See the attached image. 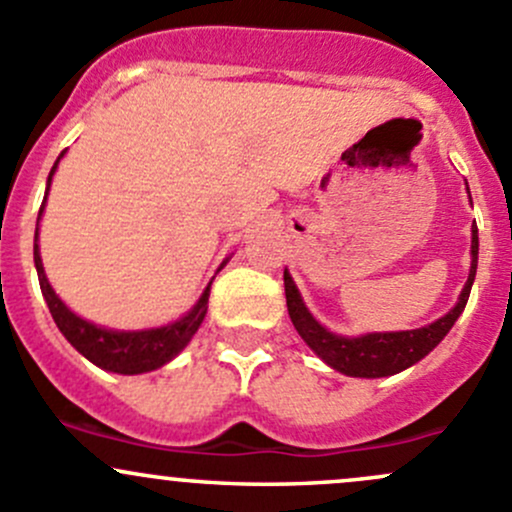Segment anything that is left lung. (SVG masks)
<instances>
[{"instance_id":"8db88e82","label":"left lung","mask_w":512,"mask_h":512,"mask_svg":"<svg viewBox=\"0 0 512 512\" xmlns=\"http://www.w3.org/2000/svg\"><path fill=\"white\" fill-rule=\"evenodd\" d=\"M471 271H468V281L463 286L461 298L453 305L444 318H439L436 323L426 325L419 330H402V333H367L360 337H340L330 330H325L318 320L310 315V310L305 308L303 298H300L298 288H295L291 273L283 271V286H286V303H288V315H291L295 330L298 335L308 342L310 350L320 357V360L328 362L330 367L337 372L347 374V377H389V374H397L407 367H412L414 362L424 360L446 333L453 328V323L458 320V315L463 313L468 303V295H471L473 278H476V266H478V229L473 226V239H471Z\"/></svg>"}]
</instances>
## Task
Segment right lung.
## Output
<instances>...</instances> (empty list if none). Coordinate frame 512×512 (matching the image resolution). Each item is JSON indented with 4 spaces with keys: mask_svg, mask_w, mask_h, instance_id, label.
Masks as SVG:
<instances>
[{
    "mask_svg": "<svg viewBox=\"0 0 512 512\" xmlns=\"http://www.w3.org/2000/svg\"><path fill=\"white\" fill-rule=\"evenodd\" d=\"M63 157V152H61ZM59 157V160H61ZM59 160L54 162L49 172V187H51V177H54L56 167H59ZM49 187H46V194H49ZM46 204V197H44ZM44 204L39 209V219L44 214ZM39 226H36V236H34V263H36V273H39V286L41 293H44L46 305H49L51 315H54V323L59 325V330L81 352L86 360H91L93 365H98L100 370L108 372H118V374H140V372H152L157 367L167 365L172 357L179 355L184 350L192 335L197 333L199 325H202L204 315H207V305H209V283L204 288L202 298L197 300L192 310H189L184 318H179L177 323L165 325V328H150V330H133V333H115V330L108 328H98V325L88 323V320L78 318L73 310L66 308V303L56 295L51 283L46 281L44 273V263H41L39 256ZM224 266V263H221Z\"/></svg>",
    "mask_w": 512,
    "mask_h": 512,
    "instance_id": "right-lung-1",
    "label": "right lung"
}]
</instances>
